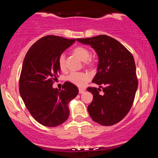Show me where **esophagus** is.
<instances>
[{
	"label": "esophagus",
	"mask_w": 158,
	"mask_h": 158,
	"mask_svg": "<svg viewBox=\"0 0 158 158\" xmlns=\"http://www.w3.org/2000/svg\"><path fill=\"white\" fill-rule=\"evenodd\" d=\"M85 89H83V88H79V94H83L85 92Z\"/></svg>",
	"instance_id": "1"
}]
</instances>
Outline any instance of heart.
I'll return each mask as SVG.
<instances>
[{
  "label": "heart",
  "mask_w": 158,
  "mask_h": 158,
  "mask_svg": "<svg viewBox=\"0 0 158 158\" xmlns=\"http://www.w3.org/2000/svg\"><path fill=\"white\" fill-rule=\"evenodd\" d=\"M73 54L78 56L81 61H84L85 65L88 66H92L94 64V61L90 59V52L88 48L83 46H78L73 50ZM58 64H59V68L61 70L65 69V55L61 53L59 56L58 59ZM89 79V75L84 72H71L67 77V80L71 82L72 84L77 85V86H81L86 81Z\"/></svg>",
  "instance_id": "obj_1"
}]
</instances>
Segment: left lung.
Listing matches in <instances>:
<instances>
[{
  "label": "left lung",
  "mask_w": 158,
  "mask_h": 158,
  "mask_svg": "<svg viewBox=\"0 0 158 158\" xmlns=\"http://www.w3.org/2000/svg\"><path fill=\"white\" fill-rule=\"evenodd\" d=\"M77 41L90 45L99 58L92 82L102 87L103 93H99L100 88H87L94 97L88 106V113L94 122L102 126L116 124L131 109L138 86L133 56L118 41L106 35Z\"/></svg>",
  "instance_id": "8db88e82"
}]
</instances>
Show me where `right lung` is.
Masks as SVG:
<instances>
[{
  "instance_id": "add662e5",
  "label": "right lung",
  "mask_w": 158,
  "mask_h": 158,
  "mask_svg": "<svg viewBox=\"0 0 158 158\" xmlns=\"http://www.w3.org/2000/svg\"><path fill=\"white\" fill-rule=\"evenodd\" d=\"M57 35L41 38L29 49L23 60L19 92L25 106L40 124L56 127L67 120L68 104L79 93L75 85L65 81L62 88H52L60 73L58 59L75 42Z\"/></svg>"
}]
</instances>
